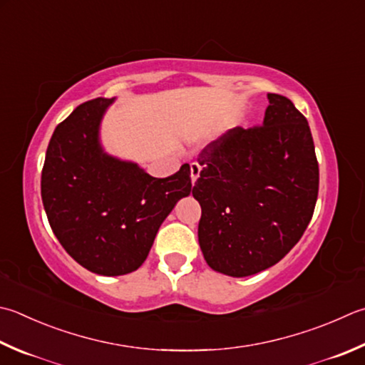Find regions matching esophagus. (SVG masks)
I'll return each mask as SVG.
<instances>
[{
    "label": "esophagus",
    "instance_id": "1",
    "mask_svg": "<svg viewBox=\"0 0 365 365\" xmlns=\"http://www.w3.org/2000/svg\"><path fill=\"white\" fill-rule=\"evenodd\" d=\"M200 171H202L200 163H197V162H192L190 163V180H192V184H194L198 180V178H200Z\"/></svg>",
    "mask_w": 365,
    "mask_h": 365
}]
</instances>
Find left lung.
I'll use <instances>...</instances> for the list:
<instances>
[{
    "mask_svg": "<svg viewBox=\"0 0 365 365\" xmlns=\"http://www.w3.org/2000/svg\"><path fill=\"white\" fill-rule=\"evenodd\" d=\"M260 127H235L200 155L192 195L212 270L243 278L279 262L312 221L319 187L313 136L294 103L268 93Z\"/></svg>",
    "mask_w": 365,
    "mask_h": 365,
    "instance_id": "left-lung-1",
    "label": "left lung"
}]
</instances>
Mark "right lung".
Returning <instances> with one entry per match:
<instances>
[{
	"label": "right lung",
	"mask_w": 365,
	"mask_h": 365,
	"mask_svg": "<svg viewBox=\"0 0 365 365\" xmlns=\"http://www.w3.org/2000/svg\"><path fill=\"white\" fill-rule=\"evenodd\" d=\"M113 101L82 103L58 123L41 175L55 237L76 262L103 277L140 268L165 217L192 190L187 163L153 178L138 163L105 153L100 125Z\"/></svg>",
	"instance_id": "add662e5"
}]
</instances>
